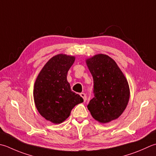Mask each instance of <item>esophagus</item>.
I'll use <instances>...</instances> for the list:
<instances>
[{"label": "esophagus", "instance_id": "34e87169", "mask_svg": "<svg viewBox=\"0 0 156 156\" xmlns=\"http://www.w3.org/2000/svg\"><path fill=\"white\" fill-rule=\"evenodd\" d=\"M80 95L82 97V99H83L84 102L86 101H87V96H86V94H85V93H81L80 94Z\"/></svg>", "mask_w": 156, "mask_h": 156}]
</instances>
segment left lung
Wrapping results in <instances>:
<instances>
[{"mask_svg":"<svg viewBox=\"0 0 156 156\" xmlns=\"http://www.w3.org/2000/svg\"><path fill=\"white\" fill-rule=\"evenodd\" d=\"M93 76L94 97L87 105L94 120L102 124L116 120L126 109L130 88L123 72L115 61L104 54L86 59Z\"/></svg>","mask_w":156,"mask_h":156,"instance_id":"left-lung-1","label":"left lung"}]
</instances>
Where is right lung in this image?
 I'll return each instance as SVG.
<instances>
[{
  "label": "right lung",
  "mask_w": 156,
  "mask_h": 156,
  "mask_svg": "<svg viewBox=\"0 0 156 156\" xmlns=\"http://www.w3.org/2000/svg\"><path fill=\"white\" fill-rule=\"evenodd\" d=\"M75 57L58 54L48 61L38 74L34 86V100L39 114L53 124L68 118L75 105L83 99L71 90L67 74Z\"/></svg>",
  "instance_id": "1"
}]
</instances>
